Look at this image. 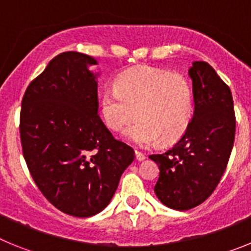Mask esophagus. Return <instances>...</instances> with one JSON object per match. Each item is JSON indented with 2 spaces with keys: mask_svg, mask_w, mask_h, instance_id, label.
Segmentation results:
<instances>
[{
  "mask_svg": "<svg viewBox=\"0 0 251 251\" xmlns=\"http://www.w3.org/2000/svg\"><path fill=\"white\" fill-rule=\"evenodd\" d=\"M134 156H136V159H137V161H143V159L146 158L145 153L138 152V151H136V152H134Z\"/></svg>",
  "mask_w": 251,
  "mask_h": 251,
  "instance_id": "obj_1",
  "label": "esophagus"
}]
</instances>
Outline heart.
I'll use <instances>...</instances> for the list:
<instances>
[{
  "label": "heart",
  "mask_w": 251,
  "mask_h": 251,
  "mask_svg": "<svg viewBox=\"0 0 251 251\" xmlns=\"http://www.w3.org/2000/svg\"><path fill=\"white\" fill-rule=\"evenodd\" d=\"M104 123L139 147L171 145L186 134L194 118V94L185 76L159 69H133L108 86L100 97Z\"/></svg>",
  "instance_id": "1"
}]
</instances>
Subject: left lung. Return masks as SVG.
Returning a JSON list of instances; mask_svg holds the SVG:
<instances>
[{
	"instance_id": "1",
	"label": "left lung",
	"mask_w": 251,
	"mask_h": 251,
	"mask_svg": "<svg viewBox=\"0 0 251 251\" xmlns=\"http://www.w3.org/2000/svg\"><path fill=\"white\" fill-rule=\"evenodd\" d=\"M188 75L195 103L191 126L167 152L150 156L159 167L158 200L178 211L196 207L214 192L229 162L236 126L230 88L214 68L194 61Z\"/></svg>"
}]
</instances>
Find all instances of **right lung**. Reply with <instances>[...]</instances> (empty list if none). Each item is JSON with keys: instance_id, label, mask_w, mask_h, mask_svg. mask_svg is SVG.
Instances as JSON below:
<instances>
[{"instance_id": "add662e5", "label": "right lung", "mask_w": 251, "mask_h": 251, "mask_svg": "<svg viewBox=\"0 0 251 251\" xmlns=\"http://www.w3.org/2000/svg\"><path fill=\"white\" fill-rule=\"evenodd\" d=\"M97 64L76 51L57 55L21 104L20 137L31 176L55 207L76 217L104 210L134 159L98 115L99 74L89 70Z\"/></svg>"}]
</instances>
